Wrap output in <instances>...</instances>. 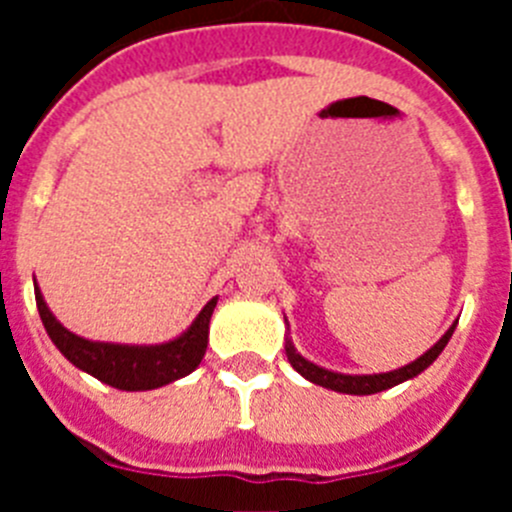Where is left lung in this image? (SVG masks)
Instances as JSON below:
<instances>
[{
    "mask_svg": "<svg viewBox=\"0 0 512 512\" xmlns=\"http://www.w3.org/2000/svg\"><path fill=\"white\" fill-rule=\"evenodd\" d=\"M454 328H456V325H451V328L441 336V341H438L433 348H428V351H425L420 359H415L413 364L402 366V369H395V372H387V374H338V372H328V369H323V366L312 364V361H307L305 356L297 354L295 346H292V341H287L284 351H287L289 364L295 366L302 377L310 379L312 384L328 387V390H333V392H343V395H374V392L390 390V387L405 382V379L418 377L423 369H428V366H431L433 361L438 359V354H441L443 348H446V343H449Z\"/></svg>",
    "mask_w": 512,
    "mask_h": 512,
    "instance_id": "obj_1",
    "label": "left lung"
}]
</instances>
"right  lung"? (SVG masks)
<instances>
[{
	"instance_id": "add662e5",
	"label": "right lung",
	"mask_w": 512,
	"mask_h": 512,
	"mask_svg": "<svg viewBox=\"0 0 512 512\" xmlns=\"http://www.w3.org/2000/svg\"><path fill=\"white\" fill-rule=\"evenodd\" d=\"M35 302H38L40 320L56 348L81 372L92 374L99 382L117 387V390L140 392L156 390L174 379L187 377L200 366L202 356L207 351V333H210L212 310L217 305V297H212L202 312L189 325L187 333L169 343L158 346H120V343H99L76 336L63 328L53 312L45 305L40 289L35 287Z\"/></svg>"
}]
</instances>
